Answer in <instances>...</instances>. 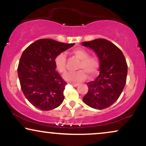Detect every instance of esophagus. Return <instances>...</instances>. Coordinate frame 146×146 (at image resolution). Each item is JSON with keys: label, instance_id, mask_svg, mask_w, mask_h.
<instances>
[{"label": "esophagus", "instance_id": "esophagus-1", "mask_svg": "<svg viewBox=\"0 0 146 146\" xmlns=\"http://www.w3.org/2000/svg\"><path fill=\"white\" fill-rule=\"evenodd\" d=\"M71 85H72L73 87H78L79 85L78 83H71Z\"/></svg>", "mask_w": 146, "mask_h": 146}]
</instances>
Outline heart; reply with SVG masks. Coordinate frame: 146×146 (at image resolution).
<instances>
[{
    "label": "heart",
    "mask_w": 146,
    "mask_h": 146,
    "mask_svg": "<svg viewBox=\"0 0 146 146\" xmlns=\"http://www.w3.org/2000/svg\"><path fill=\"white\" fill-rule=\"evenodd\" d=\"M73 54L80 59L78 63V69L76 72H70L64 75V78L70 82H76L84 80L89 75V78L96 76L100 72V62L98 57L89 56V53L85 49L81 48H76L73 51ZM66 56L64 53H60L56 55L54 63L57 71L64 74L66 70Z\"/></svg>",
    "instance_id": "1"
}]
</instances>
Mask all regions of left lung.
Returning <instances> with one entry per match:
<instances>
[{
    "mask_svg": "<svg viewBox=\"0 0 146 146\" xmlns=\"http://www.w3.org/2000/svg\"><path fill=\"white\" fill-rule=\"evenodd\" d=\"M92 48L100 62V73L96 79L88 82V92L82 100L93 108L102 110L112 105L125 87L127 76L125 57L119 48L104 38L82 42Z\"/></svg>",
    "mask_w": 146,
    "mask_h": 146,
    "instance_id": "obj_1",
    "label": "left lung"
}]
</instances>
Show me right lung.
I'll return each mask as SVG.
<instances>
[{
    "mask_svg": "<svg viewBox=\"0 0 146 146\" xmlns=\"http://www.w3.org/2000/svg\"><path fill=\"white\" fill-rule=\"evenodd\" d=\"M74 45L53 39H39L27 47L17 68L18 77L23 95L38 109H55L64 101L67 84L55 70L57 55Z\"/></svg>",
    "mask_w": 146,
    "mask_h": 146,
    "instance_id": "obj_1",
    "label": "right lung"
}]
</instances>
